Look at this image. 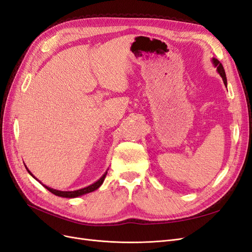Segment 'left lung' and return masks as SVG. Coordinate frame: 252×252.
<instances>
[{"label":"left lung","instance_id":"1","mask_svg":"<svg viewBox=\"0 0 252 252\" xmlns=\"http://www.w3.org/2000/svg\"><path fill=\"white\" fill-rule=\"evenodd\" d=\"M212 63H213V65H215V66L217 67V70H218V72L220 73V77H222V79H223V81H224V84H225V86H227L226 73H225V70H224V67H223V65L220 63V61H219V60H217V59H215V58L212 59Z\"/></svg>","mask_w":252,"mask_h":252}]
</instances>
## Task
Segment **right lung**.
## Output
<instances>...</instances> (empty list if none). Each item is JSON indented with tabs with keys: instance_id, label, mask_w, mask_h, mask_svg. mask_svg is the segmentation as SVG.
Wrapping results in <instances>:
<instances>
[{
	"instance_id": "add662e5",
	"label": "right lung",
	"mask_w": 252,
	"mask_h": 252,
	"mask_svg": "<svg viewBox=\"0 0 252 252\" xmlns=\"http://www.w3.org/2000/svg\"><path fill=\"white\" fill-rule=\"evenodd\" d=\"M26 169H27V171L29 172V174L32 175V177H33V174L28 170L27 167H26ZM106 174H107V171H106V172L102 175L100 180H97L95 183H94V184H91V185H89V186H87V187H85V188H82V189H79V190H74V191H60V190L50 188V187H48V186H46V185L42 184L41 182H40V183H41V184H42L45 188H46L47 190H49V191H50L51 193L56 194V195H58V196H62V197H68V199H72V197H78V196H81V195H83V194H86V193L94 191V190H96L98 187H100V186L103 184V182H104V180H105V178H106ZM33 178H34V177H33ZM34 179H35V178H34ZM35 180L39 181L37 179H35Z\"/></svg>"
}]
</instances>
